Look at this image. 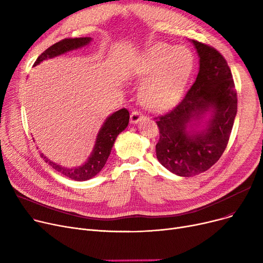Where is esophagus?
<instances>
[{
	"label": "esophagus",
	"instance_id": "34e87169",
	"mask_svg": "<svg viewBox=\"0 0 263 263\" xmlns=\"http://www.w3.org/2000/svg\"><path fill=\"white\" fill-rule=\"evenodd\" d=\"M142 119H143V115L140 112H137V110H134V112L131 113V116H130L131 123L136 124V123H139Z\"/></svg>",
	"mask_w": 263,
	"mask_h": 263
}]
</instances>
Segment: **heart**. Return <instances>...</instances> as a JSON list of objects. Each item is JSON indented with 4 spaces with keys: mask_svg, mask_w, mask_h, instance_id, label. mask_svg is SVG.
Returning <instances> with one entry per match:
<instances>
[{
    "mask_svg": "<svg viewBox=\"0 0 263 263\" xmlns=\"http://www.w3.org/2000/svg\"><path fill=\"white\" fill-rule=\"evenodd\" d=\"M192 69L193 55L186 47L159 43L148 48L139 66L142 76H150L140 89L142 104L153 110L173 106L182 93Z\"/></svg>",
    "mask_w": 263,
    "mask_h": 263,
    "instance_id": "obj_1",
    "label": "heart"
}]
</instances>
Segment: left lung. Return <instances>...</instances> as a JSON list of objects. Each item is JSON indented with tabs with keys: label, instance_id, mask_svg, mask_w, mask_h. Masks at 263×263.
<instances>
[{
	"label": "left lung",
	"instance_id": "8db88e82",
	"mask_svg": "<svg viewBox=\"0 0 263 263\" xmlns=\"http://www.w3.org/2000/svg\"><path fill=\"white\" fill-rule=\"evenodd\" d=\"M199 71L190 90L170 113L157 117L159 162L190 177L208 171L225 151L237 115V91L226 60L214 48L191 40Z\"/></svg>",
	"mask_w": 263,
	"mask_h": 263
}]
</instances>
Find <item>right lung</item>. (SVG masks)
I'll return each instance as SVG.
<instances>
[{"mask_svg": "<svg viewBox=\"0 0 263 263\" xmlns=\"http://www.w3.org/2000/svg\"><path fill=\"white\" fill-rule=\"evenodd\" d=\"M92 40L91 37H81V38H67L61 40L60 43L48 48L40 57L36 60L34 67L39 65L41 62H44L49 59H54L60 57L62 54L67 52H70L73 50L81 49L83 47H86L90 44ZM130 114L128 109L121 108L116 110L113 114L107 116L104 120L102 127L100 128L98 134H97L95 145L90 156L88 157L87 161L83 163L81 166L68 168L64 167L58 163L52 162L49 160L44 154H41V157L45 159V161L51 165V166L61 174L66 177H69L72 180L76 181H86L98 175L100 171L104 167V165L109 157L110 150L113 148L115 140L119 133H121L124 129L128 127Z\"/></svg>", "mask_w": 263, "mask_h": 263, "instance_id": "obj_1", "label": "right lung"}]
</instances>
